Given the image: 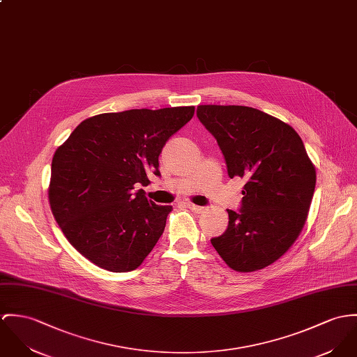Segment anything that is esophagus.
<instances>
[{
  "instance_id": "esophagus-1",
  "label": "esophagus",
  "mask_w": 357,
  "mask_h": 357,
  "mask_svg": "<svg viewBox=\"0 0 357 357\" xmlns=\"http://www.w3.org/2000/svg\"><path fill=\"white\" fill-rule=\"evenodd\" d=\"M187 207H188L190 210H192L194 213H203V211H204V207L196 206L194 203H187Z\"/></svg>"
}]
</instances>
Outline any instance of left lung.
Wrapping results in <instances>:
<instances>
[{
  "label": "left lung",
  "instance_id": "1",
  "mask_svg": "<svg viewBox=\"0 0 357 357\" xmlns=\"http://www.w3.org/2000/svg\"><path fill=\"white\" fill-rule=\"evenodd\" d=\"M199 121L217 140L230 178L247 180L238 211L211 244L236 271L280 259L305 224L317 173L291 126L248 106L199 105Z\"/></svg>",
  "mask_w": 357,
  "mask_h": 357
}]
</instances>
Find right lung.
Returning <instances> with one entry per match:
<instances>
[{
  "label": "right lung",
  "mask_w": 357,
  "mask_h": 357,
  "mask_svg": "<svg viewBox=\"0 0 357 357\" xmlns=\"http://www.w3.org/2000/svg\"><path fill=\"white\" fill-rule=\"evenodd\" d=\"M194 106L130 109L82 121L52 161L49 202L68 241L113 273L137 268L151 252L172 206L149 200L135 184L161 176L167 139L194 116Z\"/></svg>",
  "instance_id": "1"
}]
</instances>
